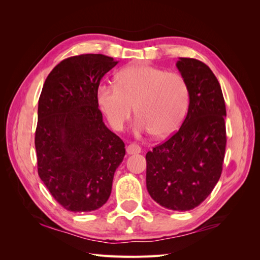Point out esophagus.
Returning a JSON list of instances; mask_svg holds the SVG:
<instances>
[{"label":"esophagus","instance_id":"esophagus-1","mask_svg":"<svg viewBox=\"0 0 260 260\" xmlns=\"http://www.w3.org/2000/svg\"><path fill=\"white\" fill-rule=\"evenodd\" d=\"M139 153H141V147L139 145L132 143L127 146V154L132 155V154H139Z\"/></svg>","mask_w":260,"mask_h":260}]
</instances>
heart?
Listing matches in <instances>:
<instances>
[{
	"mask_svg": "<svg viewBox=\"0 0 260 260\" xmlns=\"http://www.w3.org/2000/svg\"><path fill=\"white\" fill-rule=\"evenodd\" d=\"M117 84L101 83L96 96L113 128L119 130L136 106L137 132L165 138L182 123L188 106V88L182 76L148 64L124 67Z\"/></svg>",
	"mask_w": 260,
	"mask_h": 260,
	"instance_id": "b5f03b06",
	"label": "heart"
}]
</instances>
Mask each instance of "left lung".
<instances>
[{
	"label": "left lung",
	"instance_id": "1",
	"mask_svg": "<svg viewBox=\"0 0 260 260\" xmlns=\"http://www.w3.org/2000/svg\"><path fill=\"white\" fill-rule=\"evenodd\" d=\"M177 68L188 88L187 115L178 132L147 152L146 187L160 206L185 211L205 201L221 176L226 112L221 86L206 64L180 57Z\"/></svg>",
	"mask_w": 260,
	"mask_h": 260
}]
</instances>
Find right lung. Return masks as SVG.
<instances>
[{
	"label": "right lung",
	"instance_id": "add662e5",
	"mask_svg": "<svg viewBox=\"0 0 260 260\" xmlns=\"http://www.w3.org/2000/svg\"><path fill=\"white\" fill-rule=\"evenodd\" d=\"M118 61L102 54L61 60L39 99L35 145L38 174L65 209H99L109 199L125 155L122 140L103 122L98 86Z\"/></svg>",
	"mask_w": 260,
	"mask_h": 260
}]
</instances>
